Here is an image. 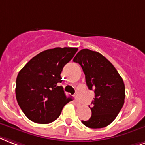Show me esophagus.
I'll return each instance as SVG.
<instances>
[{"label": "esophagus", "instance_id": "34e87169", "mask_svg": "<svg viewBox=\"0 0 145 145\" xmlns=\"http://www.w3.org/2000/svg\"><path fill=\"white\" fill-rule=\"evenodd\" d=\"M75 105H76V106H80V105H81V103L79 102V100L78 99H75Z\"/></svg>", "mask_w": 145, "mask_h": 145}]
</instances>
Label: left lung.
Returning <instances> with one entry per match:
<instances>
[{
	"instance_id": "1",
	"label": "left lung",
	"mask_w": 145,
	"mask_h": 145,
	"mask_svg": "<svg viewBox=\"0 0 145 145\" xmlns=\"http://www.w3.org/2000/svg\"><path fill=\"white\" fill-rule=\"evenodd\" d=\"M81 66L89 89L94 90L92 116L82 123L88 128H105L117 117L125 98L122 78L115 66L102 54L83 49L73 59Z\"/></svg>"
}]
</instances>
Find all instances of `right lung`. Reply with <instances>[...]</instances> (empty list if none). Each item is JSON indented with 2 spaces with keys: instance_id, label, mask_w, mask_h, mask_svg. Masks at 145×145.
I'll list each match as a JSON object with an SVG mask.
<instances>
[{
  "instance_id": "1",
  "label": "right lung",
  "mask_w": 145,
  "mask_h": 145,
  "mask_svg": "<svg viewBox=\"0 0 145 145\" xmlns=\"http://www.w3.org/2000/svg\"><path fill=\"white\" fill-rule=\"evenodd\" d=\"M78 50L56 47L33 57L17 75L16 98L25 115L35 123L53 122L72 99L66 97L61 82V72Z\"/></svg>"
}]
</instances>
